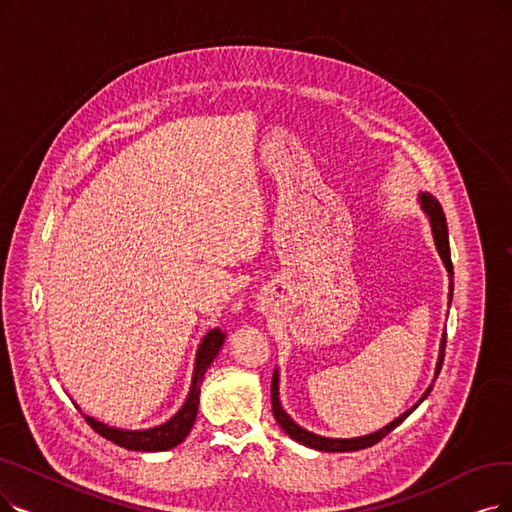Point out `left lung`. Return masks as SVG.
<instances>
[{"instance_id": "left-lung-1", "label": "left lung", "mask_w": 512, "mask_h": 512, "mask_svg": "<svg viewBox=\"0 0 512 512\" xmlns=\"http://www.w3.org/2000/svg\"><path fill=\"white\" fill-rule=\"evenodd\" d=\"M418 201H420V208L422 212L426 214L428 222H431V231H433V239H435V245H437V252L445 264L447 269V277H449V304H452V294H454V267H452V254H449V241H447V222H445V214H443V208L441 203L426 191H420L418 193ZM443 353H445V334L441 336V344H439V359H437V365H435V380L441 372V365H443ZM435 380L428 384L426 391L422 393V397L410 407V410L403 412L399 418H395L393 422H388L386 426L378 428L376 433H370V435H363V437H353V439H332V437H321V435H315L311 431H306V428H302L300 424H296L290 414L283 410L281 407V399H279V370L273 372V382H271V403H273V416L275 420L279 422V426L285 431V435H290L294 441L311 447V449H317V452H357V449H365L370 447L374 443H378L380 439H384L388 433L393 431V428H397L407 416H410L416 407L428 397V393L433 391V384Z\"/></svg>"}]
</instances>
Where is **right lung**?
Wrapping results in <instances>:
<instances>
[{
    "instance_id": "obj_1",
    "label": "right lung",
    "mask_w": 512,
    "mask_h": 512,
    "mask_svg": "<svg viewBox=\"0 0 512 512\" xmlns=\"http://www.w3.org/2000/svg\"><path fill=\"white\" fill-rule=\"evenodd\" d=\"M224 344V334L218 330V327H212V330L201 338L197 353H195V365H193V378H191V388L189 395L182 403L180 410L168 420L159 426L153 428H142V431H126V428H115L105 422H100L92 416H86V422L94 428L98 435L105 439L113 441L119 447L132 449V452H166V449L176 447L187 439L191 433V428L197 418L199 410V391H201V382L203 376H206L208 367L216 359L218 351Z\"/></svg>"
}]
</instances>
